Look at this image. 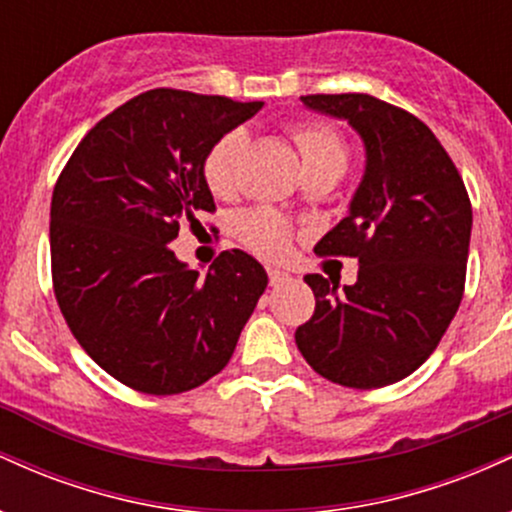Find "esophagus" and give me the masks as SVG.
<instances>
[{
    "label": "esophagus",
    "instance_id": "obj_1",
    "mask_svg": "<svg viewBox=\"0 0 512 512\" xmlns=\"http://www.w3.org/2000/svg\"><path fill=\"white\" fill-rule=\"evenodd\" d=\"M267 274H269V284L272 286L284 284V281L289 279V272H284V269H276V267H269Z\"/></svg>",
    "mask_w": 512,
    "mask_h": 512
}]
</instances>
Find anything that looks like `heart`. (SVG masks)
Wrapping results in <instances>:
<instances>
[{
    "label": "heart",
    "mask_w": 512,
    "mask_h": 512,
    "mask_svg": "<svg viewBox=\"0 0 512 512\" xmlns=\"http://www.w3.org/2000/svg\"><path fill=\"white\" fill-rule=\"evenodd\" d=\"M296 144L301 149L305 168L320 166V163H344L346 149L337 132L322 125H305L296 129ZM248 146V132L243 127L231 129L209 149L204 158V180L214 195L226 197L236 190L238 163ZM238 236L257 255L269 260H281L291 250V226L284 216L272 209L245 211L238 219Z\"/></svg>",
    "instance_id": "obj_1"
}]
</instances>
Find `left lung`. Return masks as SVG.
Instances as JSON below:
<instances>
[{"instance_id":"8db88e82","label":"left lung","mask_w":512,"mask_h":512,"mask_svg":"<svg viewBox=\"0 0 512 512\" xmlns=\"http://www.w3.org/2000/svg\"><path fill=\"white\" fill-rule=\"evenodd\" d=\"M361 137L366 168L344 216L317 255L358 260L356 284L305 276L315 313L296 344L315 373L373 390L414 373L460 308L472 204L436 134L407 110L368 93L301 96Z\"/></svg>"}]
</instances>
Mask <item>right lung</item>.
<instances>
[{"mask_svg":"<svg viewBox=\"0 0 512 512\" xmlns=\"http://www.w3.org/2000/svg\"><path fill=\"white\" fill-rule=\"evenodd\" d=\"M262 105L154 88L103 117L57 180V303L86 354L132 390L178 395L214 378L267 289L248 252H221L199 274L170 250L180 223L216 209L209 149Z\"/></svg>","mask_w":512,"mask_h":512,"instance_id":"right-lung-1","label":"right lung"}]
</instances>
